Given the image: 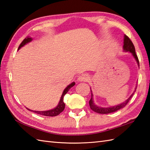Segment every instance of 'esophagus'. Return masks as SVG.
Segmentation results:
<instances>
[{
	"label": "esophagus",
	"mask_w": 150,
	"mask_h": 150,
	"mask_svg": "<svg viewBox=\"0 0 150 150\" xmlns=\"http://www.w3.org/2000/svg\"><path fill=\"white\" fill-rule=\"evenodd\" d=\"M89 80V75L86 74H83L80 75L77 79L79 82H86Z\"/></svg>",
	"instance_id": "34e87169"
}]
</instances>
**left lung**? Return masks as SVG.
I'll return each instance as SVG.
<instances>
[{
	"instance_id": "8db88e82",
	"label": "left lung",
	"mask_w": 150,
	"mask_h": 150,
	"mask_svg": "<svg viewBox=\"0 0 150 150\" xmlns=\"http://www.w3.org/2000/svg\"><path fill=\"white\" fill-rule=\"evenodd\" d=\"M123 48V52H129L130 53L132 54V56L134 57V58L135 59V61H136L138 67L139 68V62L137 55H136V53H135L134 45L133 43L132 42V41L130 40V38L126 35L124 36ZM136 88H137V86H136V87H135L134 93H132L129 98H128L127 100H125L124 102L121 103L120 104H118V105H114V106H112L110 107H100V106L96 105L95 103V102H94L93 95L92 93L91 89V88H90V89H91V98L89 100V102L90 108H91L94 112L99 113V114H109V113L116 112V111L122 109V108L126 106L127 104L128 103V102H129V100L131 99L132 96L134 95V94L135 92V91H136Z\"/></svg>"
}]
</instances>
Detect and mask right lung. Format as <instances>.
I'll return each instance as SVG.
<instances>
[{
	"label": "right lung",
	"instance_id": "obj_1",
	"mask_svg": "<svg viewBox=\"0 0 150 150\" xmlns=\"http://www.w3.org/2000/svg\"><path fill=\"white\" fill-rule=\"evenodd\" d=\"M32 40H33L32 38H30L29 36L27 37L26 38H25V39L23 40V41L20 45V46L18 47V50H20L21 48L23 47L24 45H25L26 44L30 43ZM75 84V82H73L72 83H71L70 84H69L67 87V88H66L64 89V91H63V92H62L61 97L60 98V100H59V102L58 103V105L56 107H55L54 109H52L48 110H45V111L33 110H30L29 109H28V108H27V109L31 111V112H33L34 113H37V114H40V115H43V116H57V115H59L61 112H62L64 109V107H65V103L64 102V95L68 92L69 89L72 88L73 86H74Z\"/></svg>",
	"mask_w": 150,
	"mask_h": 150
}]
</instances>
